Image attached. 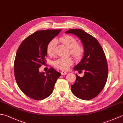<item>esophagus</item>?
I'll use <instances>...</instances> for the list:
<instances>
[{
  "label": "esophagus",
  "instance_id": "obj_1",
  "mask_svg": "<svg viewBox=\"0 0 123 123\" xmlns=\"http://www.w3.org/2000/svg\"><path fill=\"white\" fill-rule=\"evenodd\" d=\"M61 74H62V75H66V74H67V72H66V71H61Z\"/></svg>",
  "mask_w": 123,
  "mask_h": 123
}]
</instances>
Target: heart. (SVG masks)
<instances>
[{
  "mask_svg": "<svg viewBox=\"0 0 123 123\" xmlns=\"http://www.w3.org/2000/svg\"><path fill=\"white\" fill-rule=\"evenodd\" d=\"M60 41L63 43L67 48L70 49V52L75 58H80L83 53L82 47L78 44L77 40L71 36L66 35L60 38ZM56 40L53 39L49 43L46 48L47 53L49 55L54 54L55 47L56 45ZM73 63V60L70 57H61L54 62V66L56 68L61 70H67L69 66Z\"/></svg>",
  "mask_w": 123,
  "mask_h": 123,
  "instance_id": "1",
  "label": "heart"
}]
</instances>
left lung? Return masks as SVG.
Instances as JSON below:
<instances>
[{"mask_svg": "<svg viewBox=\"0 0 123 123\" xmlns=\"http://www.w3.org/2000/svg\"><path fill=\"white\" fill-rule=\"evenodd\" d=\"M71 33L79 38L84 48L82 60L74 70H84L82 77L76 75L75 82L71 86L73 94L82 100H90L100 93L105 87L108 77V67L104 52L98 41L82 30L71 29Z\"/></svg>", "mask_w": 123, "mask_h": 123, "instance_id": "obj_1", "label": "left lung"}]
</instances>
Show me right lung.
<instances>
[{
	"label": "right lung",
	"mask_w": 123,
	"mask_h": 123,
	"mask_svg": "<svg viewBox=\"0 0 123 123\" xmlns=\"http://www.w3.org/2000/svg\"><path fill=\"white\" fill-rule=\"evenodd\" d=\"M61 30L36 31L22 42L17 51L14 62V74L22 92L36 100L51 95L57 79L61 74L51 68L45 74L39 68L45 63L49 43Z\"/></svg>",
	"instance_id": "1"
}]
</instances>
